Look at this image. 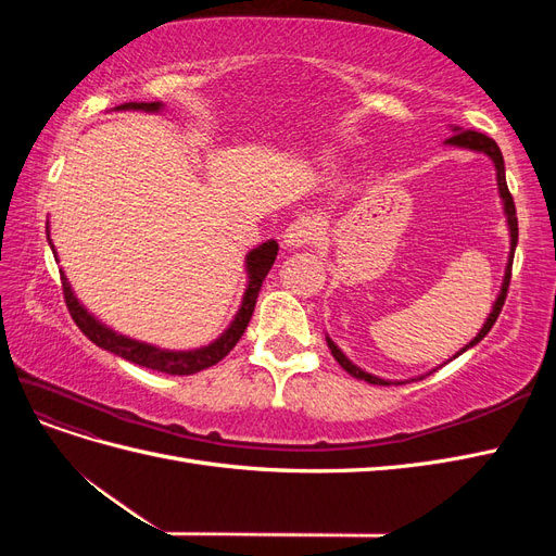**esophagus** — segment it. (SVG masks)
<instances>
[{
    "mask_svg": "<svg viewBox=\"0 0 556 556\" xmlns=\"http://www.w3.org/2000/svg\"><path fill=\"white\" fill-rule=\"evenodd\" d=\"M313 237H315L313 223L308 220V217H299V220H294V223L285 227L282 243L288 248H304L313 241Z\"/></svg>",
    "mask_w": 556,
    "mask_h": 556,
    "instance_id": "1",
    "label": "esophagus"
}]
</instances>
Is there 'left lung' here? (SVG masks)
Here are the masks:
<instances>
[{
	"instance_id": "left-lung-1",
	"label": "left lung",
	"mask_w": 556,
	"mask_h": 556,
	"mask_svg": "<svg viewBox=\"0 0 556 556\" xmlns=\"http://www.w3.org/2000/svg\"><path fill=\"white\" fill-rule=\"evenodd\" d=\"M447 143H452V146H462V148H470V150H480V153H486L490 155L492 160H494V166H496V180H498V192H501V199H503V206H506V215H508V227H510V257H508V268H506V278H503V288H501V294H498V299H496V304H494V311L490 313V317H486V323H484V327L480 329V333L476 336L473 341H470L462 352H466L468 348H473L476 343H480L486 333H490V329L494 327V323H496V317H498V313H501V308H503V304H506V296H508V285H510V276H513V257H515V248H517V211H515V201H513V194H510V190H508V182H506V166H503V155H501V150H498V146H496V141L494 139H490L486 137V134H482V131H473V129H466V131H457L454 134V137H450L447 139ZM327 345H329V350H331V355H333V359L341 364V368H345V371L352 376V378H357V380H364V382H371V384H392V382H387V380H382V378H376V376H371V374H366V371H362L359 366H355L352 364L343 352L336 348V343L331 341V339H327ZM462 352H457V355H462ZM454 355V357H457ZM396 384H403V382H396Z\"/></svg>"
}]
</instances>
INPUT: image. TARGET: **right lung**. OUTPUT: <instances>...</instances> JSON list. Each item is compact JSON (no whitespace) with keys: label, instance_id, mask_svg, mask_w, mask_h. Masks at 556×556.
<instances>
[{"label":"right lung","instance_id":"1","mask_svg":"<svg viewBox=\"0 0 556 556\" xmlns=\"http://www.w3.org/2000/svg\"><path fill=\"white\" fill-rule=\"evenodd\" d=\"M160 102H129V104H123L117 109H141V111H160ZM276 255H278V243L276 241H268V243H262L260 248H255L248 255V274H250V282H248V290H245V296H243V304H241V311L239 315L233 317L231 327L217 339L215 343H211L208 348H201V350H192V352H166V350H157L153 345H146V343H139V341H131V339H125V336L111 331L109 327L99 325L97 319L83 308L78 304V299L74 296L70 282H66V278L62 276V294H64V304L66 308H70V315L76 323V327L88 336V339L104 348L109 352H113V355L123 357L131 364H139V366H146V368H153V371H160V374H169V376H190V374H197V371H204V368L223 362L229 352L233 350V345H237L241 341V336L250 323L252 317V311H255V304H257V296H260V290H262V282L266 278V274L271 271V266L276 262Z\"/></svg>","mask_w":556,"mask_h":556}]
</instances>
